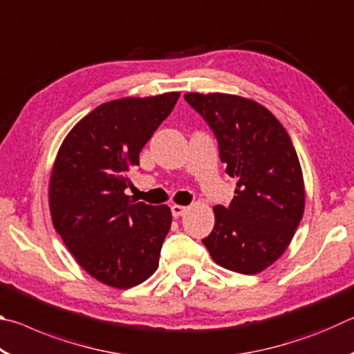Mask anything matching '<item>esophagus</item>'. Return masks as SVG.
Instances as JSON below:
<instances>
[{
  "label": "esophagus",
  "instance_id": "1",
  "mask_svg": "<svg viewBox=\"0 0 354 354\" xmlns=\"http://www.w3.org/2000/svg\"><path fill=\"white\" fill-rule=\"evenodd\" d=\"M185 212H187V207H185V206H179V205H173L171 206V215L175 218L181 217V215H184Z\"/></svg>",
  "mask_w": 354,
  "mask_h": 354
}]
</instances>
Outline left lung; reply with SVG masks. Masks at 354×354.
<instances>
[{"label":"left lung","mask_w":354,"mask_h":354,"mask_svg":"<svg viewBox=\"0 0 354 354\" xmlns=\"http://www.w3.org/2000/svg\"><path fill=\"white\" fill-rule=\"evenodd\" d=\"M218 143L226 173L237 179L230 206L214 207L203 243L227 270L254 274L289 247L304 211L303 173L287 131L266 107L236 95L185 93Z\"/></svg>","instance_id":"obj_1"}]
</instances>
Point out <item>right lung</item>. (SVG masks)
I'll list each match as a JSON object with an SVG mask.
<instances>
[{
  "instance_id": "add662e5",
  "label": "right lung",
  "mask_w": 354,
  "mask_h": 354,
  "mask_svg": "<svg viewBox=\"0 0 354 354\" xmlns=\"http://www.w3.org/2000/svg\"><path fill=\"white\" fill-rule=\"evenodd\" d=\"M178 98L170 92L101 104L59 148L50 179L53 225L84 270L111 287L140 284L159 266L170 207L131 201L124 190L128 171Z\"/></svg>"
}]
</instances>
